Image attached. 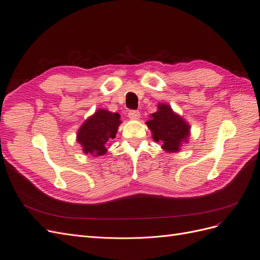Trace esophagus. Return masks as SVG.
<instances>
[{
	"label": "esophagus",
	"instance_id": "1",
	"mask_svg": "<svg viewBox=\"0 0 260 260\" xmlns=\"http://www.w3.org/2000/svg\"><path fill=\"white\" fill-rule=\"evenodd\" d=\"M128 117L132 120H137L140 118V112L139 111H129Z\"/></svg>",
	"mask_w": 260,
	"mask_h": 260
}]
</instances>
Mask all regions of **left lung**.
<instances>
[{
	"mask_svg": "<svg viewBox=\"0 0 260 260\" xmlns=\"http://www.w3.org/2000/svg\"><path fill=\"white\" fill-rule=\"evenodd\" d=\"M151 116L152 119L146 121V124L153 133V139L160 142L166 151L178 152L181 142H185L188 137L190 125L166 104H159L158 111Z\"/></svg>",
	"mask_w": 260,
	"mask_h": 260,
	"instance_id": "8db88e82",
	"label": "left lung"
}]
</instances>
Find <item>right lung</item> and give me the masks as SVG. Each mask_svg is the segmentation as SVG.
I'll return each mask as SVG.
<instances>
[{
    "label": "right lung",
    "mask_w": 260,
    "mask_h": 260,
    "mask_svg": "<svg viewBox=\"0 0 260 260\" xmlns=\"http://www.w3.org/2000/svg\"><path fill=\"white\" fill-rule=\"evenodd\" d=\"M120 115L106 109L99 111L90 117L78 131L77 141L85 154L100 156L106 153L107 141L115 139L120 124Z\"/></svg>",
    "instance_id": "1"
}]
</instances>
